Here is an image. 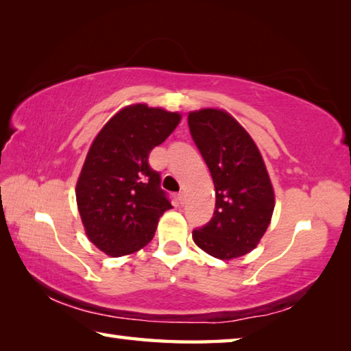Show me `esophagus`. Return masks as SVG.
Returning a JSON list of instances; mask_svg holds the SVG:
<instances>
[{"instance_id":"obj_1","label":"esophagus","mask_w":351,"mask_h":351,"mask_svg":"<svg viewBox=\"0 0 351 351\" xmlns=\"http://www.w3.org/2000/svg\"><path fill=\"white\" fill-rule=\"evenodd\" d=\"M178 199H180V203H181V204L186 203V193H184V192H180V193H178Z\"/></svg>"}]
</instances>
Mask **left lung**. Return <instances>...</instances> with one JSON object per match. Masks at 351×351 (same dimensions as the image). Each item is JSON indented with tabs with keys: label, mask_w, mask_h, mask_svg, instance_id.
<instances>
[{
	"label": "left lung",
	"mask_w": 351,
	"mask_h": 351,
	"mask_svg": "<svg viewBox=\"0 0 351 351\" xmlns=\"http://www.w3.org/2000/svg\"><path fill=\"white\" fill-rule=\"evenodd\" d=\"M195 145L210 170L215 210L193 230V241L212 257H241L258 245L274 212V190L251 136L223 110L189 114Z\"/></svg>",
	"instance_id": "obj_1"
}]
</instances>
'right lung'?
<instances>
[{"label": "right lung", "mask_w": 351, "mask_h": 351, "mask_svg": "<svg viewBox=\"0 0 351 351\" xmlns=\"http://www.w3.org/2000/svg\"><path fill=\"white\" fill-rule=\"evenodd\" d=\"M180 121L178 112L138 104L112 116L94 139L75 198L88 239L106 255L122 257L148 245L159 218L171 209L148 154Z\"/></svg>", "instance_id": "1"}]
</instances>
